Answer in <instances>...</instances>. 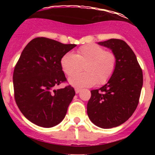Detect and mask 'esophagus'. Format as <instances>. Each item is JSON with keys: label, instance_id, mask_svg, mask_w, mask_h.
Returning a JSON list of instances; mask_svg holds the SVG:
<instances>
[{"label": "esophagus", "instance_id": "esophagus-1", "mask_svg": "<svg viewBox=\"0 0 155 155\" xmlns=\"http://www.w3.org/2000/svg\"><path fill=\"white\" fill-rule=\"evenodd\" d=\"M74 90H75V92H76V94H78V93L81 91V88H78V87H75Z\"/></svg>", "mask_w": 155, "mask_h": 155}]
</instances>
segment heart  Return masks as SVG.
I'll return each instance as SVG.
<instances>
[{"instance_id": "obj_1", "label": "heart", "mask_w": 155, "mask_h": 155, "mask_svg": "<svg viewBox=\"0 0 155 155\" xmlns=\"http://www.w3.org/2000/svg\"><path fill=\"white\" fill-rule=\"evenodd\" d=\"M61 64L68 76L78 72L80 65H84L85 72L74 74L68 81L75 87H90L95 83L105 84L111 78L116 69V57L113 52L105 51L102 46L91 43L79 48L76 54H64Z\"/></svg>"}]
</instances>
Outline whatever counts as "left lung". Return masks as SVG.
Wrapping results in <instances>:
<instances>
[{
	"instance_id": "obj_1",
	"label": "left lung",
	"mask_w": 155,
	"mask_h": 155,
	"mask_svg": "<svg viewBox=\"0 0 155 155\" xmlns=\"http://www.w3.org/2000/svg\"><path fill=\"white\" fill-rule=\"evenodd\" d=\"M98 44L113 51L116 67L105 85L91 91L87 113L95 126L110 129L125 123L136 110L143 86V72L136 55L124 40L111 39Z\"/></svg>"
}]
</instances>
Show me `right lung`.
Returning a JSON list of instances; mask_svg holds the SVG:
<instances>
[{
  "instance_id": "add662e5",
  "label": "right lung",
  "mask_w": 155,
  "mask_h": 155,
  "mask_svg": "<svg viewBox=\"0 0 155 155\" xmlns=\"http://www.w3.org/2000/svg\"><path fill=\"white\" fill-rule=\"evenodd\" d=\"M75 46L38 37L28 42L19 57L13 74L15 99L25 117L35 125L50 128L65 117L74 89L71 85L53 87L67 81L61 61Z\"/></svg>"
}]
</instances>
